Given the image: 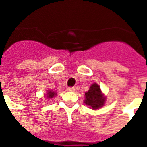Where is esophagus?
I'll list each match as a JSON object with an SVG mask.
<instances>
[{"mask_svg": "<svg viewBox=\"0 0 147 147\" xmlns=\"http://www.w3.org/2000/svg\"><path fill=\"white\" fill-rule=\"evenodd\" d=\"M74 90H75V88L74 87H69L67 88V91H68V92H73Z\"/></svg>", "mask_w": 147, "mask_h": 147, "instance_id": "34e87169", "label": "esophagus"}]
</instances>
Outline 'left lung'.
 Masks as SVG:
<instances>
[{
    "label": "left lung",
    "mask_w": 147,
    "mask_h": 147,
    "mask_svg": "<svg viewBox=\"0 0 147 147\" xmlns=\"http://www.w3.org/2000/svg\"><path fill=\"white\" fill-rule=\"evenodd\" d=\"M85 103L92 107V109H98L102 107L105 104V98L101 94L100 86L97 84L91 85L88 92H85Z\"/></svg>",
    "instance_id": "1"
}]
</instances>
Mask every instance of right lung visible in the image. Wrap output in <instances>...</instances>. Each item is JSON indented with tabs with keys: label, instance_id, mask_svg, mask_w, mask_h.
Masks as SVG:
<instances>
[{
	"label": "right lung",
	"instance_id": "add662e5",
	"mask_svg": "<svg viewBox=\"0 0 147 147\" xmlns=\"http://www.w3.org/2000/svg\"><path fill=\"white\" fill-rule=\"evenodd\" d=\"M55 92H52V91H49V92H48V94H47V98H53V97L55 96Z\"/></svg>",
	"mask_w": 147,
	"mask_h": 147
}]
</instances>
